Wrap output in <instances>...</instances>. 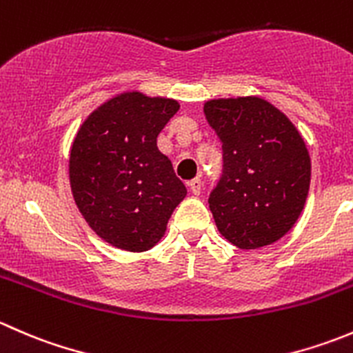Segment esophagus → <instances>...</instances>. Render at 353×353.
<instances>
[{"instance_id":"34e87169","label":"esophagus","mask_w":353,"mask_h":353,"mask_svg":"<svg viewBox=\"0 0 353 353\" xmlns=\"http://www.w3.org/2000/svg\"><path fill=\"white\" fill-rule=\"evenodd\" d=\"M188 186H190V190H191V193L193 194H198L201 193V190H203V181L199 179V177H196V179H191L190 183H188Z\"/></svg>"}]
</instances>
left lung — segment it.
<instances>
[{
    "mask_svg": "<svg viewBox=\"0 0 353 353\" xmlns=\"http://www.w3.org/2000/svg\"><path fill=\"white\" fill-rule=\"evenodd\" d=\"M205 116L222 143V176L208 198L220 234L241 249L275 243L297 222L309 193L304 140L259 97L208 101Z\"/></svg>",
    "mask_w": 353,
    "mask_h": 353,
    "instance_id": "8db88e82",
    "label": "left lung"
}]
</instances>
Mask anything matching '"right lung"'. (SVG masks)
Instances as JSON below:
<instances>
[{
  "instance_id": "obj_1",
  "label": "right lung",
  "mask_w": 353,
  "mask_h": 353,
  "mask_svg": "<svg viewBox=\"0 0 353 353\" xmlns=\"http://www.w3.org/2000/svg\"><path fill=\"white\" fill-rule=\"evenodd\" d=\"M179 110L172 99L128 92L90 114L73 141L70 183L74 203L105 243L141 252L162 239L186 186L157 148Z\"/></svg>"
}]
</instances>
